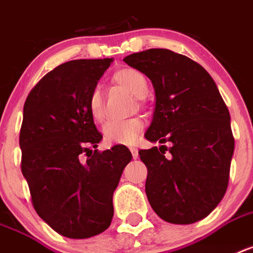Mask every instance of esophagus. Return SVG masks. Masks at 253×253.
Here are the masks:
<instances>
[{
  "label": "esophagus",
  "instance_id": "1",
  "mask_svg": "<svg viewBox=\"0 0 253 253\" xmlns=\"http://www.w3.org/2000/svg\"><path fill=\"white\" fill-rule=\"evenodd\" d=\"M130 151H131V155H132V157L135 160L137 159V157H139V153H137V149L135 147H131L130 148Z\"/></svg>",
  "mask_w": 253,
  "mask_h": 253
}]
</instances>
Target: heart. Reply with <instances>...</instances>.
I'll return each mask as SVG.
<instances>
[{
    "label": "heart",
    "mask_w": 253,
    "mask_h": 253,
    "mask_svg": "<svg viewBox=\"0 0 253 253\" xmlns=\"http://www.w3.org/2000/svg\"><path fill=\"white\" fill-rule=\"evenodd\" d=\"M117 84L126 88L136 97H143L148 91L147 79L140 71L135 69L118 70L113 75ZM88 110L96 122L105 120V110L102 104V94L98 88H94L88 98ZM143 128V122L137 118L126 121H110L104 126L102 133L109 144H132Z\"/></svg>",
    "instance_id": "b5f03b06"
}]
</instances>
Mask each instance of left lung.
Wrapping results in <instances>:
<instances>
[{"label":"left lung","mask_w":253,"mask_h":253,"mask_svg":"<svg viewBox=\"0 0 253 253\" xmlns=\"http://www.w3.org/2000/svg\"><path fill=\"white\" fill-rule=\"evenodd\" d=\"M123 61L145 74L156 93L145 139L162 145L139 151L148 169V201L166 222H198L219 204L229 184L234 137L227 106L207 70L186 55L148 49Z\"/></svg>","instance_id":"left-lung-1"}]
</instances>
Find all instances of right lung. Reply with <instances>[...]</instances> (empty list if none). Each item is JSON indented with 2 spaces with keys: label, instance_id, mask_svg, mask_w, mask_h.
<instances>
[{
  "label": "right lung",
  "instance_id": "1",
  "mask_svg": "<svg viewBox=\"0 0 253 253\" xmlns=\"http://www.w3.org/2000/svg\"><path fill=\"white\" fill-rule=\"evenodd\" d=\"M112 62L59 65L35 85L23 108L20 168L32 204L54 231L71 239L91 238L110 226L113 194L132 159L125 145L96 149L102 135L88 98Z\"/></svg>",
  "mask_w": 253,
  "mask_h": 253
}]
</instances>
